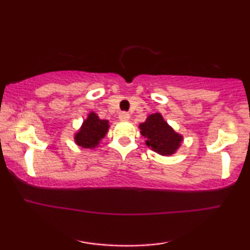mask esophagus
I'll return each instance as SVG.
<instances>
[{
  "mask_svg": "<svg viewBox=\"0 0 250 250\" xmlns=\"http://www.w3.org/2000/svg\"><path fill=\"white\" fill-rule=\"evenodd\" d=\"M118 118L123 122H126V121H128V119H129V114H128V112H126V111H123L118 115Z\"/></svg>",
  "mask_w": 250,
  "mask_h": 250,
  "instance_id": "34e87169",
  "label": "esophagus"
}]
</instances>
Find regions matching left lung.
<instances>
[{
  "instance_id": "8db88e82",
  "label": "left lung",
  "mask_w": 250,
  "mask_h": 250,
  "mask_svg": "<svg viewBox=\"0 0 250 250\" xmlns=\"http://www.w3.org/2000/svg\"><path fill=\"white\" fill-rule=\"evenodd\" d=\"M140 128L141 134L146 139V145L160 155H172L182 141V136L173 131L160 114L150 115L146 121L140 125Z\"/></svg>"
}]
</instances>
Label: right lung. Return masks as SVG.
Masks as SVG:
<instances>
[{"instance_id": "right-lung-1", "label": "right lung", "mask_w": 250, "mask_h": 250, "mask_svg": "<svg viewBox=\"0 0 250 250\" xmlns=\"http://www.w3.org/2000/svg\"><path fill=\"white\" fill-rule=\"evenodd\" d=\"M108 127V121L100 119L94 112H91L86 121H84L80 131L75 135V141L82 148L93 149L100 143L101 139L104 138Z\"/></svg>"}]
</instances>
